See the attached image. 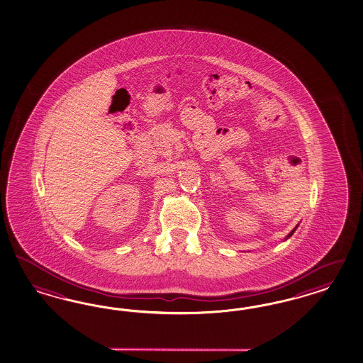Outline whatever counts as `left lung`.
<instances>
[{
	"label": "left lung",
	"mask_w": 363,
	"mask_h": 363,
	"mask_svg": "<svg viewBox=\"0 0 363 363\" xmlns=\"http://www.w3.org/2000/svg\"><path fill=\"white\" fill-rule=\"evenodd\" d=\"M296 228H297V227H296ZM296 228L293 229V230H291V232H290L289 235H288V238H289L290 236H291V235H293V233H294V230H296Z\"/></svg>",
	"instance_id": "left-lung-1"
}]
</instances>
